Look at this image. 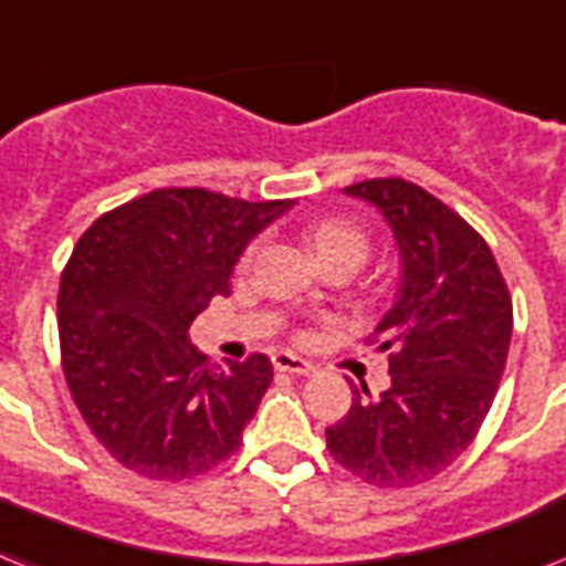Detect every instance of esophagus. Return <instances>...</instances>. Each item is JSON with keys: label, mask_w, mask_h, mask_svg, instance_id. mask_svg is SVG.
<instances>
[{"label": "esophagus", "mask_w": 566, "mask_h": 566, "mask_svg": "<svg viewBox=\"0 0 566 566\" xmlns=\"http://www.w3.org/2000/svg\"><path fill=\"white\" fill-rule=\"evenodd\" d=\"M273 366L279 371H291V375H314L316 371L314 363L302 360V357L291 355V352H279V355H273Z\"/></svg>", "instance_id": "1"}]
</instances>
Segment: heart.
<instances>
[{
	"label": "heart",
	"instance_id": "b5f03b06",
	"mask_svg": "<svg viewBox=\"0 0 566 566\" xmlns=\"http://www.w3.org/2000/svg\"><path fill=\"white\" fill-rule=\"evenodd\" d=\"M307 243L316 252V259H331V255H355L363 261L369 250V238L357 227L355 220L325 218L307 229Z\"/></svg>",
	"mask_w": 566,
	"mask_h": 566
}]
</instances>
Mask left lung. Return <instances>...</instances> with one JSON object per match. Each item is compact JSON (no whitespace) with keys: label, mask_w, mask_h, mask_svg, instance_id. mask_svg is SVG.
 Listing matches in <instances>:
<instances>
[{"label":"left lung","mask_w":566,"mask_h":566,"mask_svg":"<svg viewBox=\"0 0 566 566\" xmlns=\"http://www.w3.org/2000/svg\"><path fill=\"white\" fill-rule=\"evenodd\" d=\"M387 218L401 284L375 328L389 352L387 392L352 389V410L325 430L331 457L378 489L442 474L474 442L506 369L512 296L489 243L442 200L407 179L343 188Z\"/></svg>","instance_id":"8db88e82"}]
</instances>
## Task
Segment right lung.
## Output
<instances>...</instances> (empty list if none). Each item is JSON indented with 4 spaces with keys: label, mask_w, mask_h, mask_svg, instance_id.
<instances>
[{
    "label": "right lung",
    "mask_w": 566,
    "mask_h": 566,
    "mask_svg": "<svg viewBox=\"0 0 566 566\" xmlns=\"http://www.w3.org/2000/svg\"><path fill=\"white\" fill-rule=\"evenodd\" d=\"M291 206L156 188L81 235L60 275L63 375L95 439L124 468L191 480L241 448L273 363L250 355L211 366L188 328L211 296H229L241 252Z\"/></svg>",
    "instance_id": "add662e5"
}]
</instances>
